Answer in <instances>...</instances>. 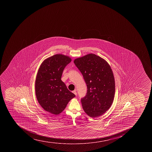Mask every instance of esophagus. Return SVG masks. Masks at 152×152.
Instances as JSON below:
<instances>
[{
  "instance_id": "obj_1",
  "label": "esophagus",
  "mask_w": 152,
  "mask_h": 152,
  "mask_svg": "<svg viewBox=\"0 0 152 152\" xmlns=\"http://www.w3.org/2000/svg\"><path fill=\"white\" fill-rule=\"evenodd\" d=\"M73 93H74V94H75V95H76V96H77V92H76V90H74V91H73Z\"/></svg>"
}]
</instances>
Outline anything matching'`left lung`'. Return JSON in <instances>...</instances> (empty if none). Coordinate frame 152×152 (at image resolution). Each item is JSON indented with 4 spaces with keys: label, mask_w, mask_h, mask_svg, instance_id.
I'll return each mask as SVG.
<instances>
[{
    "label": "left lung",
    "mask_w": 152,
    "mask_h": 152,
    "mask_svg": "<svg viewBox=\"0 0 152 152\" xmlns=\"http://www.w3.org/2000/svg\"><path fill=\"white\" fill-rule=\"evenodd\" d=\"M74 63L87 87L86 96L81 99L83 110L92 117L104 114L111 107L115 94L114 76L110 65L92 53L76 59Z\"/></svg>",
    "instance_id": "left-lung-1"
}]
</instances>
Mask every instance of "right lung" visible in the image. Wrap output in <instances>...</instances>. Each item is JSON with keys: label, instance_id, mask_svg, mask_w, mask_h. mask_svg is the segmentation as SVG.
I'll return each instance as SVG.
<instances>
[{"label": "right lung", "instance_id": "1", "mask_svg": "<svg viewBox=\"0 0 152 152\" xmlns=\"http://www.w3.org/2000/svg\"><path fill=\"white\" fill-rule=\"evenodd\" d=\"M71 59L62 54H56L46 59L37 75L35 91L39 104L46 111L58 114L75 95L68 90L61 80L65 67Z\"/></svg>", "mask_w": 152, "mask_h": 152}]
</instances>
